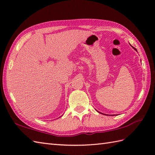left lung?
Instances as JSON below:
<instances>
[{"mask_svg":"<svg viewBox=\"0 0 155 155\" xmlns=\"http://www.w3.org/2000/svg\"><path fill=\"white\" fill-rule=\"evenodd\" d=\"M133 48L134 49V50H135V51H137V49H136L135 48H134V47H133ZM98 113H99V112H98ZM102 114H103V113H102ZM105 115H107V114H105Z\"/></svg>","mask_w":155,"mask_h":155,"instance_id":"8db88e82","label":"left lung"}]
</instances>
